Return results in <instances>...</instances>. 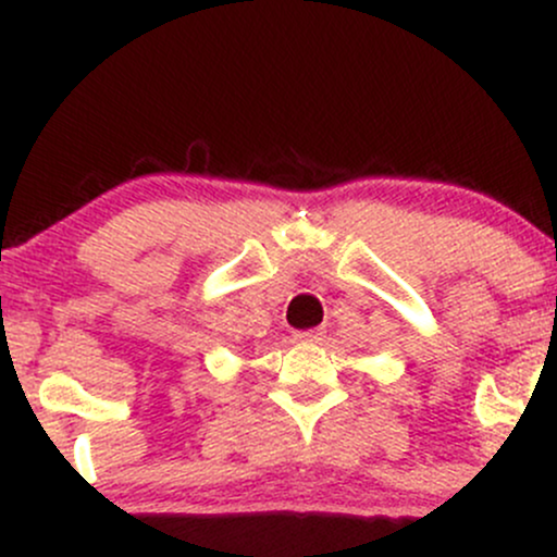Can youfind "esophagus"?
Returning a JSON list of instances; mask_svg holds the SVG:
<instances>
[{"mask_svg":"<svg viewBox=\"0 0 557 557\" xmlns=\"http://www.w3.org/2000/svg\"><path fill=\"white\" fill-rule=\"evenodd\" d=\"M293 341H296V343H319V341H322V332H319V330L296 332V335H293Z\"/></svg>","mask_w":557,"mask_h":557,"instance_id":"1","label":"esophagus"}]
</instances>
